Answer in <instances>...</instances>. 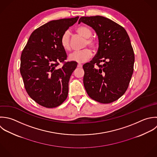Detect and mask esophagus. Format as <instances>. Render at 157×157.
<instances>
[{"label": "esophagus", "instance_id": "34e87169", "mask_svg": "<svg viewBox=\"0 0 157 157\" xmlns=\"http://www.w3.org/2000/svg\"><path fill=\"white\" fill-rule=\"evenodd\" d=\"M82 67V64H81V63H78V67L81 68Z\"/></svg>", "mask_w": 157, "mask_h": 157}]
</instances>
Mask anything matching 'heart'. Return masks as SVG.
Instances as JSON below:
<instances>
[{
    "mask_svg": "<svg viewBox=\"0 0 157 157\" xmlns=\"http://www.w3.org/2000/svg\"><path fill=\"white\" fill-rule=\"evenodd\" d=\"M76 32L82 37L87 38L84 44V46L87 45L91 48H95L97 46V41L95 39L90 38L92 32L91 29L85 25H81L76 29ZM60 43L63 48L66 51L70 49V34L68 31L65 32L60 38ZM92 56V51L89 48H86L79 52H73L71 53L68 59L71 61L76 62L78 63H84L89 60Z\"/></svg>",
    "mask_w": 157,
    "mask_h": 157,
    "instance_id": "heart-1",
    "label": "heart"
}]
</instances>
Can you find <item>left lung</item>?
I'll use <instances>...</instances> for the list:
<instances>
[{
  "label": "left lung",
  "mask_w": 157,
  "mask_h": 157,
  "mask_svg": "<svg viewBox=\"0 0 157 157\" xmlns=\"http://www.w3.org/2000/svg\"><path fill=\"white\" fill-rule=\"evenodd\" d=\"M81 22L92 27L99 42L96 56L82 67L85 89L93 100L112 103L125 94L133 73L135 54L129 36L123 27L103 16H83Z\"/></svg>",
  "instance_id": "1"
}]
</instances>
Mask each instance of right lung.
<instances>
[{
  "mask_svg": "<svg viewBox=\"0 0 157 157\" xmlns=\"http://www.w3.org/2000/svg\"><path fill=\"white\" fill-rule=\"evenodd\" d=\"M79 16L49 21L35 29L30 35L21 56L20 72L25 89L40 105L56 108L67 98L68 82L77 67L67 59L60 38L76 23Z\"/></svg>",
  "mask_w": 157,
  "mask_h": 157,
  "instance_id": "obj_1",
  "label": "right lung"
}]
</instances>
